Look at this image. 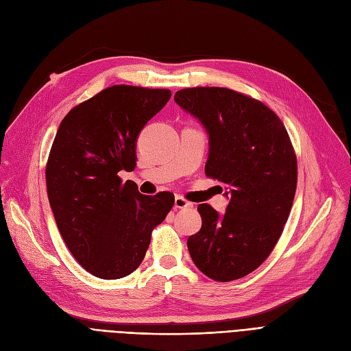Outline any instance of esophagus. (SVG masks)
Segmentation results:
<instances>
[{
  "label": "esophagus",
  "instance_id": "esophagus-1",
  "mask_svg": "<svg viewBox=\"0 0 351 351\" xmlns=\"http://www.w3.org/2000/svg\"><path fill=\"white\" fill-rule=\"evenodd\" d=\"M174 208H176V209H190V208H193V204H191L190 202H187L184 197L176 196V200H174Z\"/></svg>",
  "mask_w": 351,
  "mask_h": 351
}]
</instances>
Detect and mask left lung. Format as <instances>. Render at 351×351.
I'll return each mask as SVG.
<instances>
[{
    "label": "left lung",
    "mask_w": 351,
    "mask_h": 351,
    "mask_svg": "<svg viewBox=\"0 0 351 351\" xmlns=\"http://www.w3.org/2000/svg\"><path fill=\"white\" fill-rule=\"evenodd\" d=\"M174 101L209 135L208 177L225 186V215L199 204L202 228L189 237L196 267L216 282L250 274L270 256L291 213L298 162L291 138L271 108L221 87L176 93Z\"/></svg>",
    "instance_id": "obj_1"
}]
</instances>
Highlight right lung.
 I'll return each instance as SVG.
<instances>
[{
    "label": "right lung",
    "mask_w": 351,
    "mask_h": 351,
    "mask_svg": "<svg viewBox=\"0 0 351 351\" xmlns=\"http://www.w3.org/2000/svg\"><path fill=\"white\" fill-rule=\"evenodd\" d=\"M170 97V90L108 87L72 108L56 132L47 197L68 250L100 279H122L139 267L152 229L174 204L171 193L143 196L119 177L135 170L141 130Z\"/></svg>",
    "instance_id": "1"
}]
</instances>
